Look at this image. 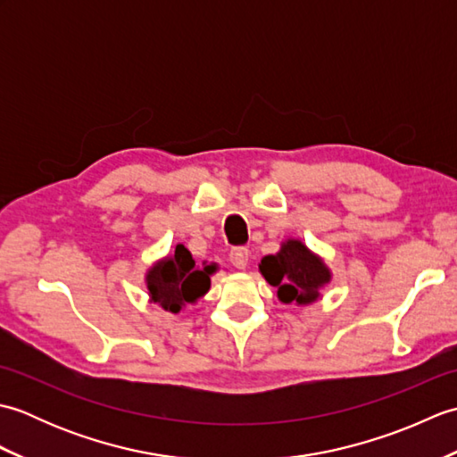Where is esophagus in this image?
<instances>
[{"instance_id": "34e87169", "label": "esophagus", "mask_w": 457, "mask_h": 457, "mask_svg": "<svg viewBox=\"0 0 457 457\" xmlns=\"http://www.w3.org/2000/svg\"><path fill=\"white\" fill-rule=\"evenodd\" d=\"M229 261L236 269H245L249 261V251L245 247H234L229 251Z\"/></svg>"}]
</instances>
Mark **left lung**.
<instances>
[{
	"instance_id": "8db88e82",
	"label": "left lung",
	"mask_w": 457,
	"mask_h": 457,
	"mask_svg": "<svg viewBox=\"0 0 457 457\" xmlns=\"http://www.w3.org/2000/svg\"><path fill=\"white\" fill-rule=\"evenodd\" d=\"M259 273L277 288L280 303H295L296 306L318 303L322 298L320 290L332 280V270L326 261L298 237L280 241V249L275 255L261 259Z\"/></svg>"
}]
</instances>
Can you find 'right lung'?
Here are the masks:
<instances>
[{
    "mask_svg": "<svg viewBox=\"0 0 457 457\" xmlns=\"http://www.w3.org/2000/svg\"><path fill=\"white\" fill-rule=\"evenodd\" d=\"M220 270L218 263L198 265L190 251L177 245L172 253L154 261L145 270L149 303L161 306L164 312L180 314L187 304H196L210 290V277Z\"/></svg>",
    "mask_w": 457,
    "mask_h": 457,
    "instance_id": "right-lung-1",
    "label": "right lung"
}]
</instances>
